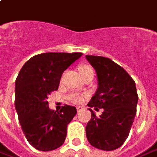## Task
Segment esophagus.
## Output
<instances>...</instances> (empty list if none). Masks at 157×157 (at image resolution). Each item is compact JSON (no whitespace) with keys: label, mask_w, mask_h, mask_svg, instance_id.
<instances>
[{"label":"esophagus","mask_w":157,"mask_h":157,"mask_svg":"<svg viewBox=\"0 0 157 157\" xmlns=\"http://www.w3.org/2000/svg\"><path fill=\"white\" fill-rule=\"evenodd\" d=\"M83 109H84V108H83L82 106H78V107H77V110H78V111H80V110H82Z\"/></svg>","instance_id":"34e87169"}]
</instances>
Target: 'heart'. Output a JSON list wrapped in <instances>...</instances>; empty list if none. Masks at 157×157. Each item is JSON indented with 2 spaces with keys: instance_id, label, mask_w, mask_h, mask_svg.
Masks as SVG:
<instances>
[{
  "instance_id": "heart-1",
  "label": "heart",
  "mask_w": 157,
  "mask_h": 157,
  "mask_svg": "<svg viewBox=\"0 0 157 157\" xmlns=\"http://www.w3.org/2000/svg\"><path fill=\"white\" fill-rule=\"evenodd\" d=\"M78 70H79V72H80V74L82 75L83 78L86 77V75H88V74H90V73H93V69L89 65H80L79 67H78ZM69 98L74 104H80L84 100L83 95L78 94V93H73V94H71Z\"/></svg>"
}]
</instances>
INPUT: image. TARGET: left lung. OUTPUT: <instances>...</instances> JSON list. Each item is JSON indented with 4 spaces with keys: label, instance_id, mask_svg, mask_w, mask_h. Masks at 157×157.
<instances>
[{
    "label": "left lung",
    "instance_id": "1",
    "mask_svg": "<svg viewBox=\"0 0 157 157\" xmlns=\"http://www.w3.org/2000/svg\"><path fill=\"white\" fill-rule=\"evenodd\" d=\"M96 70L98 88L87 105L103 108L99 117L91 112L86 127L88 142L97 149L110 151L124 144L136 114L138 95L135 81L109 58L86 55Z\"/></svg>",
    "mask_w": 157,
    "mask_h": 157
}]
</instances>
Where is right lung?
I'll list each match as a JSON object with an SVG mask.
<instances>
[{
    "label": "right lung",
    "instance_id": "right-lung-1",
    "mask_svg": "<svg viewBox=\"0 0 157 157\" xmlns=\"http://www.w3.org/2000/svg\"><path fill=\"white\" fill-rule=\"evenodd\" d=\"M81 52H46L28 59L15 81V109L23 133L34 149L51 151L60 147L67 125L76 115L74 106L59 111L48 107L47 98L57 91L62 73L81 57Z\"/></svg>",
    "mask_w": 157,
    "mask_h": 157
}]
</instances>
